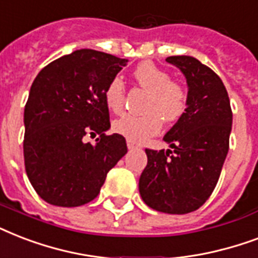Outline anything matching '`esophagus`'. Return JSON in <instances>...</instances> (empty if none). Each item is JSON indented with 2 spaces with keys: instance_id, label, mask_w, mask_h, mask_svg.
I'll list each match as a JSON object with an SVG mask.
<instances>
[{
  "instance_id": "34e87169",
  "label": "esophagus",
  "mask_w": 258,
  "mask_h": 258,
  "mask_svg": "<svg viewBox=\"0 0 258 258\" xmlns=\"http://www.w3.org/2000/svg\"><path fill=\"white\" fill-rule=\"evenodd\" d=\"M126 145L129 149H136V148H139V145H137L136 143H133L132 140H126Z\"/></svg>"
}]
</instances>
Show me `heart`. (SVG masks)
<instances>
[{"label": "heart", "mask_w": 258, "mask_h": 258, "mask_svg": "<svg viewBox=\"0 0 258 258\" xmlns=\"http://www.w3.org/2000/svg\"><path fill=\"white\" fill-rule=\"evenodd\" d=\"M133 77L140 87L148 93L143 106L145 113L122 115L113 122V129L133 143H143L160 132L161 119L171 123L180 118L187 106V93L179 83L172 82L167 71L151 61L137 66ZM105 101L111 111L119 113L122 110L125 83L121 78H113L109 82L105 90Z\"/></svg>", "instance_id": "1"}]
</instances>
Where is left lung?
<instances>
[{"instance_id":"obj_1","label":"left lung","mask_w":258,"mask_h":258,"mask_svg":"<svg viewBox=\"0 0 258 258\" xmlns=\"http://www.w3.org/2000/svg\"><path fill=\"white\" fill-rule=\"evenodd\" d=\"M165 60L184 75L187 107L164 141L173 149H145L148 164L139 180L151 209L167 214L198 210L214 191L229 152L233 114L221 78L192 56Z\"/></svg>"}]
</instances>
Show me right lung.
I'll return each mask as SVG.
<instances>
[{
	"label": "right lung",
	"instance_id": "add662e5",
	"mask_svg": "<svg viewBox=\"0 0 258 258\" xmlns=\"http://www.w3.org/2000/svg\"><path fill=\"white\" fill-rule=\"evenodd\" d=\"M127 59L78 49L45 66L33 81L24 110V163L28 179L49 205L77 207L97 198L107 172L127 152L110 136L105 90ZM99 134L97 144L86 134Z\"/></svg>",
	"mask_w": 258,
	"mask_h": 258
}]
</instances>
